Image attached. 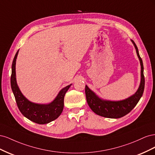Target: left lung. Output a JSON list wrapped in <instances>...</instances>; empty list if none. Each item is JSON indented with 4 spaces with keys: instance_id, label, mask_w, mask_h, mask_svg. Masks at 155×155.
<instances>
[{
    "instance_id": "obj_1",
    "label": "left lung",
    "mask_w": 155,
    "mask_h": 155,
    "mask_svg": "<svg viewBox=\"0 0 155 155\" xmlns=\"http://www.w3.org/2000/svg\"><path fill=\"white\" fill-rule=\"evenodd\" d=\"M141 64V82L137 92L132 96L122 101H110L100 99L94 93L85 86V95L88 106L91 110L97 115L109 118H119L127 114L137 105L142 96L144 87L145 78L143 75V65L142 59L139 55L138 50L134 42L132 40Z\"/></svg>"
}]
</instances>
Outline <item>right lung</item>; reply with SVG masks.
<instances>
[{"instance_id": "1", "label": "right lung", "mask_w": 155, "mask_h": 155, "mask_svg": "<svg viewBox=\"0 0 155 155\" xmlns=\"http://www.w3.org/2000/svg\"><path fill=\"white\" fill-rule=\"evenodd\" d=\"M18 51L14 57L12 67L11 87L18 109L28 120L38 124H46L57 119L61 114L64 107V97L70 85L63 88L55 99L48 105H39L28 100L18 88L15 78V63Z\"/></svg>"}]
</instances>
